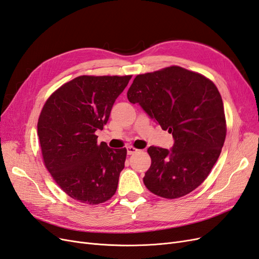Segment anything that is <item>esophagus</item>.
Wrapping results in <instances>:
<instances>
[{"mask_svg":"<svg viewBox=\"0 0 259 259\" xmlns=\"http://www.w3.org/2000/svg\"><path fill=\"white\" fill-rule=\"evenodd\" d=\"M126 150H127V154H128V155H131V154H134L135 152H137V151H138V149L134 148L133 146H128V147L126 148Z\"/></svg>","mask_w":259,"mask_h":259,"instance_id":"34e87169","label":"esophagus"}]
</instances>
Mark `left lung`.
<instances>
[{
	"instance_id": "8db88e82",
	"label": "left lung",
	"mask_w": 259,
	"mask_h": 259,
	"mask_svg": "<svg viewBox=\"0 0 259 259\" xmlns=\"http://www.w3.org/2000/svg\"><path fill=\"white\" fill-rule=\"evenodd\" d=\"M127 98L174 138L169 150L148 148L151 166L145 186L165 199L193 191L208 176L226 138L224 104L215 84L200 73L171 66L137 75Z\"/></svg>"
}]
</instances>
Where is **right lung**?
Instances as JSON below:
<instances>
[{"instance_id":"1","label":"right lung","mask_w":259,"mask_h":259,"mask_svg":"<svg viewBox=\"0 0 259 259\" xmlns=\"http://www.w3.org/2000/svg\"><path fill=\"white\" fill-rule=\"evenodd\" d=\"M132 75H81L46 100L37 135L46 168L73 200L95 205L115 193L126 149L97 144L115 99Z\"/></svg>"}]
</instances>
